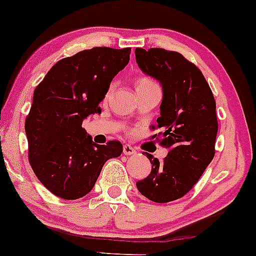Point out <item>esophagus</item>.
<instances>
[{
  "label": "esophagus",
  "instance_id": "esophagus-1",
  "mask_svg": "<svg viewBox=\"0 0 256 256\" xmlns=\"http://www.w3.org/2000/svg\"><path fill=\"white\" fill-rule=\"evenodd\" d=\"M122 153L125 154V156H134V154L136 153V150H134V147H131L130 144H125L122 147Z\"/></svg>",
  "mask_w": 256,
  "mask_h": 256
}]
</instances>
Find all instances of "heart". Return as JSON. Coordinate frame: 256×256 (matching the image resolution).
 <instances>
[{
    "label": "heart",
    "instance_id": "b5f03b06",
    "mask_svg": "<svg viewBox=\"0 0 256 256\" xmlns=\"http://www.w3.org/2000/svg\"><path fill=\"white\" fill-rule=\"evenodd\" d=\"M150 84H153V81L150 80V78H140L138 81H137L136 86H137V87H141V86L150 85Z\"/></svg>",
    "mask_w": 256,
    "mask_h": 256
}]
</instances>
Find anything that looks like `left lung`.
<instances>
[{
  "label": "left lung",
  "instance_id": "obj_1",
  "mask_svg": "<svg viewBox=\"0 0 256 256\" xmlns=\"http://www.w3.org/2000/svg\"><path fill=\"white\" fill-rule=\"evenodd\" d=\"M134 56L140 69L162 87L156 122L168 150L162 162L146 153L152 171L136 186L150 200L168 203L190 192L214 158L216 103L200 70L180 53L136 48Z\"/></svg>",
  "mask_w": 256,
  "mask_h": 256
}]
</instances>
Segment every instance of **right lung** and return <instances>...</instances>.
I'll return each mask as SVG.
<instances>
[{
    "mask_svg": "<svg viewBox=\"0 0 256 256\" xmlns=\"http://www.w3.org/2000/svg\"><path fill=\"white\" fill-rule=\"evenodd\" d=\"M131 48L94 47L54 64L34 91L25 120L29 162L53 194L74 200L90 193L106 162L122 152L119 141L97 144L82 128L100 114L112 80L128 66Z\"/></svg>",
    "mask_w": 256,
    "mask_h": 256,
    "instance_id": "obj_1",
    "label": "right lung"
}]
</instances>
